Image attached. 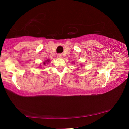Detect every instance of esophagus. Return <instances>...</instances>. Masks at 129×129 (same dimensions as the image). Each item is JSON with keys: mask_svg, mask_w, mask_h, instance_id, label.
Instances as JSON below:
<instances>
[{"mask_svg": "<svg viewBox=\"0 0 129 129\" xmlns=\"http://www.w3.org/2000/svg\"><path fill=\"white\" fill-rule=\"evenodd\" d=\"M61 56H62V54H57V57L59 58H61Z\"/></svg>", "mask_w": 129, "mask_h": 129, "instance_id": "esophagus-1", "label": "esophagus"}]
</instances>
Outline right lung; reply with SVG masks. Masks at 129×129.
<instances>
[{
	"instance_id": "right-lung-1",
	"label": "right lung",
	"mask_w": 129,
	"mask_h": 129,
	"mask_svg": "<svg viewBox=\"0 0 129 129\" xmlns=\"http://www.w3.org/2000/svg\"><path fill=\"white\" fill-rule=\"evenodd\" d=\"M47 61V62H49V60H46ZM45 63H46V61H45V62H44V64H45Z\"/></svg>"
}]
</instances>
